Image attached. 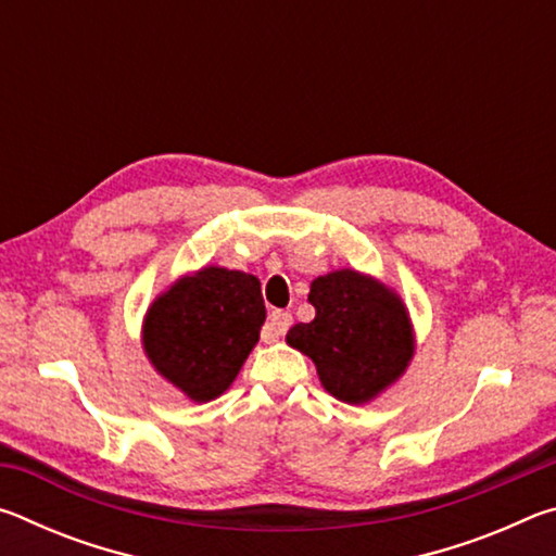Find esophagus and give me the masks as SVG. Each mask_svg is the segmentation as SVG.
I'll list each match as a JSON object with an SVG mask.
<instances>
[{"instance_id": "obj_1", "label": "esophagus", "mask_w": 556, "mask_h": 556, "mask_svg": "<svg viewBox=\"0 0 556 556\" xmlns=\"http://www.w3.org/2000/svg\"><path fill=\"white\" fill-rule=\"evenodd\" d=\"M289 326H291V314L289 312H271L265 328H262V338H265L267 343L279 341V338L289 331Z\"/></svg>"}]
</instances>
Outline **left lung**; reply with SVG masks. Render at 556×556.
Returning a JSON list of instances; mask_svg holds the SVG:
<instances>
[{"mask_svg":"<svg viewBox=\"0 0 556 556\" xmlns=\"http://www.w3.org/2000/svg\"><path fill=\"white\" fill-rule=\"evenodd\" d=\"M312 324H296L287 343L306 353L324 388L348 404H363L400 378L414 353L404 304L380 281L355 269L314 279Z\"/></svg>","mask_w":556,"mask_h":556,"instance_id":"1","label":"left lung"}]
</instances>
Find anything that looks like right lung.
I'll return each mask as SVG.
<instances>
[{"instance_id": "1", "label": "right lung", "mask_w": 556, "mask_h": 556, "mask_svg": "<svg viewBox=\"0 0 556 556\" xmlns=\"http://www.w3.org/2000/svg\"><path fill=\"white\" fill-rule=\"evenodd\" d=\"M265 316L257 277L203 267L178 279L149 308L144 351L193 402H211L238 378Z\"/></svg>"}]
</instances>
